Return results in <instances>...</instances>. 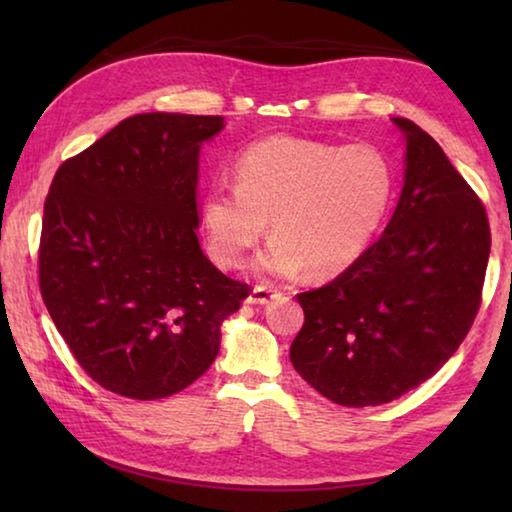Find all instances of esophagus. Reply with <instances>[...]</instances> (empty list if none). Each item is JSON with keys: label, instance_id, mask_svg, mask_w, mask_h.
<instances>
[{"label": "esophagus", "instance_id": "obj_1", "mask_svg": "<svg viewBox=\"0 0 512 512\" xmlns=\"http://www.w3.org/2000/svg\"><path fill=\"white\" fill-rule=\"evenodd\" d=\"M275 296H277V291H273L271 287H262V284H259V287H255L253 291L248 293V302H250V305H266V302H271Z\"/></svg>", "mask_w": 512, "mask_h": 512}]
</instances>
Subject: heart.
Returning <instances> with one entry per match:
<instances>
[{"label":"heart","instance_id":"obj_1","mask_svg":"<svg viewBox=\"0 0 512 512\" xmlns=\"http://www.w3.org/2000/svg\"><path fill=\"white\" fill-rule=\"evenodd\" d=\"M395 198V167L372 144L339 146L266 137L235 164V185L214 183L201 203L212 257L235 268L271 219V244L257 257L264 277L343 273L375 239Z\"/></svg>","mask_w":512,"mask_h":512}]
</instances>
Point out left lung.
Instances as JSON below:
<instances>
[{
    "mask_svg": "<svg viewBox=\"0 0 512 512\" xmlns=\"http://www.w3.org/2000/svg\"><path fill=\"white\" fill-rule=\"evenodd\" d=\"M406 140L400 201L384 235L325 287L298 293L289 357L341 406L393 402L436 375L481 307L490 225L440 144L395 117Z\"/></svg>",
    "mask_w": 512,
    "mask_h": 512,
    "instance_id": "obj_1",
    "label": "left lung"
}]
</instances>
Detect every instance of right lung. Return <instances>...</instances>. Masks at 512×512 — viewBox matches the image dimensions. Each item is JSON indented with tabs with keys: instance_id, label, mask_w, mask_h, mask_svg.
<instances>
[{
	"instance_id": "add662e5",
	"label": "right lung",
	"mask_w": 512,
	"mask_h": 512,
	"mask_svg": "<svg viewBox=\"0 0 512 512\" xmlns=\"http://www.w3.org/2000/svg\"><path fill=\"white\" fill-rule=\"evenodd\" d=\"M219 115L144 112L60 164L38 250L40 293L74 359L131 400L183 391L212 366L250 287L198 244V153Z\"/></svg>"
}]
</instances>
